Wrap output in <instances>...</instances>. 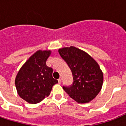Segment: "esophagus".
<instances>
[{
    "mask_svg": "<svg viewBox=\"0 0 126 126\" xmlns=\"http://www.w3.org/2000/svg\"><path fill=\"white\" fill-rule=\"evenodd\" d=\"M58 82H59V84H61V78H59V79H58Z\"/></svg>",
    "mask_w": 126,
    "mask_h": 126,
    "instance_id": "esophagus-1",
    "label": "esophagus"
}]
</instances>
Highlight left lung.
Listing matches in <instances>:
<instances>
[{"instance_id":"1","label":"left lung","mask_w":126,"mask_h":126,"mask_svg":"<svg viewBox=\"0 0 126 126\" xmlns=\"http://www.w3.org/2000/svg\"><path fill=\"white\" fill-rule=\"evenodd\" d=\"M73 75L71 86H63L67 94L79 103H88L101 91L103 75L97 63L85 51L71 46L59 49Z\"/></svg>"}]
</instances>
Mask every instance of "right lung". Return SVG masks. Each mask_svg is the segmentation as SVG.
I'll use <instances>...</instances> for the list:
<instances>
[{
  "label": "right lung",
  "mask_w": 126,
  "mask_h": 126,
  "mask_svg": "<svg viewBox=\"0 0 126 126\" xmlns=\"http://www.w3.org/2000/svg\"><path fill=\"white\" fill-rule=\"evenodd\" d=\"M51 51L38 50L19 71L15 84L18 95L29 103L36 104L47 97L52 86L58 81L52 77L53 69L47 67L46 61Z\"/></svg>",
  "instance_id": "add662e5"
}]
</instances>
